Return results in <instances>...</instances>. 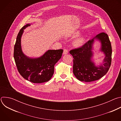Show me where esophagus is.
Segmentation results:
<instances>
[{
  "label": "esophagus",
  "mask_w": 121,
  "mask_h": 121,
  "mask_svg": "<svg viewBox=\"0 0 121 121\" xmlns=\"http://www.w3.org/2000/svg\"><path fill=\"white\" fill-rule=\"evenodd\" d=\"M68 54V51L66 49H64L63 51V55H66Z\"/></svg>",
  "instance_id": "1"
}]
</instances>
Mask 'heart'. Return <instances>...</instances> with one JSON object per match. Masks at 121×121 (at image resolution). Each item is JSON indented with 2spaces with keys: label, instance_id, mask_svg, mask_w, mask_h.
<instances>
[{
  "label": "heart",
  "instance_id": "b5f03b06",
  "mask_svg": "<svg viewBox=\"0 0 121 121\" xmlns=\"http://www.w3.org/2000/svg\"><path fill=\"white\" fill-rule=\"evenodd\" d=\"M84 42V39L82 37H79L76 39L74 42V44L76 46H81Z\"/></svg>",
  "mask_w": 121,
  "mask_h": 121
}]
</instances>
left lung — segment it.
Returning a JSON list of instances; mask_svg holds the SVG:
<instances>
[{
	"instance_id": "obj_1",
	"label": "left lung",
	"mask_w": 121,
	"mask_h": 121,
	"mask_svg": "<svg viewBox=\"0 0 121 121\" xmlns=\"http://www.w3.org/2000/svg\"><path fill=\"white\" fill-rule=\"evenodd\" d=\"M101 44L100 50L105 55L103 64L97 66L92 61V51L95 40ZM73 56V73L81 81L91 82L99 79L108 71L112 62V49L108 35L104 32L97 35L82 47L70 51Z\"/></svg>"
}]
</instances>
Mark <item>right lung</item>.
I'll return each instance as SVG.
<instances>
[{
  "mask_svg": "<svg viewBox=\"0 0 121 121\" xmlns=\"http://www.w3.org/2000/svg\"><path fill=\"white\" fill-rule=\"evenodd\" d=\"M27 24L20 30L14 45V58L18 70L25 79L34 83L48 81L54 73L55 64L61 58L63 50H49L41 56L30 58L24 54L22 49L21 38Z\"/></svg>",
  "mask_w": 121,
  "mask_h": 121,
  "instance_id": "add662e5",
  "label": "right lung"
}]
</instances>
